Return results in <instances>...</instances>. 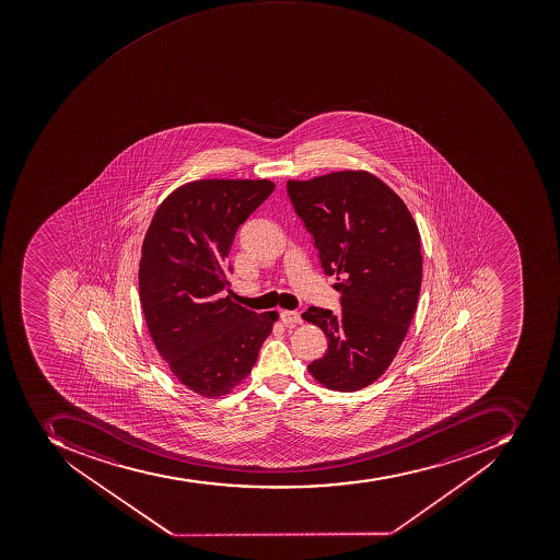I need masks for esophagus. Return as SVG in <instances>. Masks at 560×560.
Masks as SVG:
<instances>
[{"mask_svg":"<svg viewBox=\"0 0 560 560\" xmlns=\"http://www.w3.org/2000/svg\"><path fill=\"white\" fill-rule=\"evenodd\" d=\"M281 322L287 326L299 325V323H302V316L296 311H282Z\"/></svg>","mask_w":560,"mask_h":560,"instance_id":"esophagus-1","label":"esophagus"}]
</instances>
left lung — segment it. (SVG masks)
I'll return each mask as SVG.
<instances>
[{
	"instance_id": "obj_1",
	"label": "left lung",
	"mask_w": 560,
	"mask_h": 560,
	"mask_svg": "<svg viewBox=\"0 0 560 560\" xmlns=\"http://www.w3.org/2000/svg\"><path fill=\"white\" fill-rule=\"evenodd\" d=\"M326 276H337L338 313L308 307L328 349L308 373L334 390L361 389L395 360L421 293V235L404 200L366 171L288 182Z\"/></svg>"
}]
</instances>
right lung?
<instances>
[{"mask_svg": "<svg viewBox=\"0 0 560 560\" xmlns=\"http://www.w3.org/2000/svg\"><path fill=\"white\" fill-rule=\"evenodd\" d=\"M273 191L269 179H200L159 206L143 241L139 296L156 351L206 398L247 377L278 313L234 304L226 264L235 232Z\"/></svg>", "mask_w": 560, "mask_h": 560, "instance_id": "add662e5", "label": "right lung"}]
</instances>
